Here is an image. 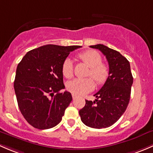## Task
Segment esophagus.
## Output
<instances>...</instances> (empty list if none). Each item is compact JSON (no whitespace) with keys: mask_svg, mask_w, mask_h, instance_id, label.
Masks as SVG:
<instances>
[{"mask_svg":"<svg viewBox=\"0 0 153 153\" xmlns=\"http://www.w3.org/2000/svg\"><path fill=\"white\" fill-rule=\"evenodd\" d=\"M72 97H73V100H75V99L76 98V96L75 95V94H72Z\"/></svg>","mask_w":153,"mask_h":153,"instance_id":"1","label":"esophagus"}]
</instances>
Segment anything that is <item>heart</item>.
I'll use <instances>...</instances> for the list:
<instances>
[{
    "label": "heart",
    "instance_id": "1",
    "mask_svg": "<svg viewBox=\"0 0 153 153\" xmlns=\"http://www.w3.org/2000/svg\"><path fill=\"white\" fill-rule=\"evenodd\" d=\"M79 60L90 68L86 76L92 77L98 85L105 84L109 77V68L102 62V58L97 51L88 50L77 55ZM74 63L69 58H66L62 65V72L68 79L74 76ZM95 88V83L91 78H77L68 82L67 89L75 95H85Z\"/></svg>",
    "mask_w": 153,
    "mask_h": 153
}]
</instances>
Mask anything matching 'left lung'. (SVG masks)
Listing matches in <instances>:
<instances>
[{
  "mask_svg": "<svg viewBox=\"0 0 153 153\" xmlns=\"http://www.w3.org/2000/svg\"><path fill=\"white\" fill-rule=\"evenodd\" d=\"M106 56L109 64V77L102 88L94 94L97 100H85L79 111L82 122L92 128L111 127L123 115L130 102L133 78L129 61L119 51L102 44L91 45Z\"/></svg>",
  "mask_w": 153,
  "mask_h": 153,
  "instance_id": "1",
  "label": "left lung"
}]
</instances>
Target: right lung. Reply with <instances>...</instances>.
I'll return each instance as SVG.
<instances>
[{
    "label": "right lung",
    "instance_id": "1",
    "mask_svg": "<svg viewBox=\"0 0 153 153\" xmlns=\"http://www.w3.org/2000/svg\"><path fill=\"white\" fill-rule=\"evenodd\" d=\"M82 46L45 45L26 53L18 65L14 88L19 109L28 123L40 130L57 125L71 102L65 91L62 62Z\"/></svg>",
    "mask_w": 153,
    "mask_h": 153
}]
</instances>
